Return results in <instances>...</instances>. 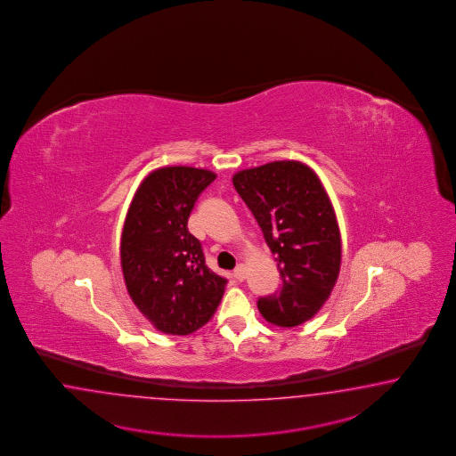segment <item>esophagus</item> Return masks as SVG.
<instances>
[{
    "mask_svg": "<svg viewBox=\"0 0 456 456\" xmlns=\"http://www.w3.org/2000/svg\"><path fill=\"white\" fill-rule=\"evenodd\" d=\"M234 277L237 279V281H240V282L246 279V267H244L242 264H239V265L235 267Z\"/></svg>",
    "mask_w": 456,
    "mask_h": 456,
    "instance_id": "obj_1",
    "label": "esophagus"
}]
</instances>
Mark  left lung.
Instances as JSON below:
<instances>
[{
  "label": "left lung",
  "instance_id": "8db88e82",
  "mask_svg": "<svg viewBox=\"0 0 456 456\" xmlns=\"http://www.w3.org/2000/svg\"><path fill=\"white\" fill-rule=\"evenodd\" d=\"M235 191L276 256L279 290L261 297L264 319L294 328L316 316L341 267V234L331 200L311 167L277 160L237 172Z\"/></svg>",
  "mask_w": 456,
  "mask_h": 456
}]
</instances>
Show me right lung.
I'll return each mask as SVG.
<instances>
[{"mask_svg": "<svg viewBox=\"0 0 456 456\" xmlns=\"http://www.w3.org/2000/svg\"><path fill=\"white\" fill-rule=\"evenodd\" d=\"M216 174L162 167L140 183L125 217L120 259L125 286L155 330L185 336L202 328L221 304L227 279L206 265L187 229L197 197Z\"/></svg>", "mask_w": 456, "mask_h": 456, "instance_id": "obj_1", "label": "right lung"}]
</instances>
